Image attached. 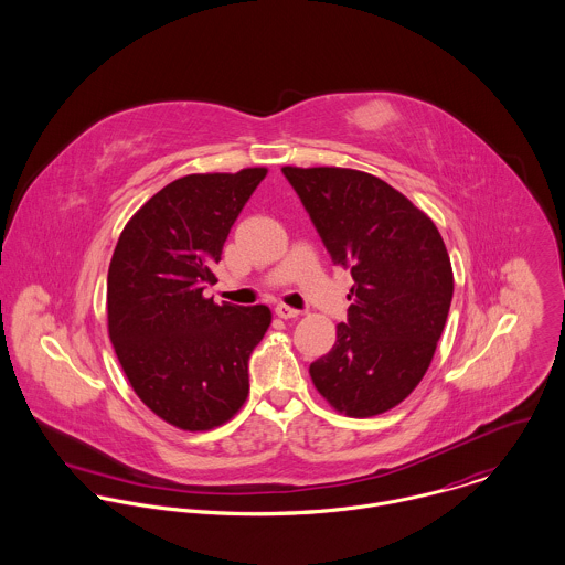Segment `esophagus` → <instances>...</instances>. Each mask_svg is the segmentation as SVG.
I'll return each mask as SVG.
<instances>
[{"label":"esophagus","mask_w":565,"mask_h":565,"mask_svg":"<svg viewBox=\"0 0 565 565\" xmlns=\"http://www.w3.org/2000/svg\"><path fill=\"white\" fill-rule=\"evenodd\" d=\"M276 316L282 318V320H294V318L300 316V311H298V309H291V307H287V305H278V307H276Z\"/></svg>","instance_id":"esophagus-1"}]
</instances>
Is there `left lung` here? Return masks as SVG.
I'll return each mask as SVG.
<instances>
[{"mask_svg": "<svg viewBox=\"0 0 565 565\" xmlns=\"http://www.w3.org/2000/svg\"><path fill=\"white\" fill-rule=\"evenodd\" d=\"M334 265L354 285L348 322L311 363L339 413L370 417L403 403L426 374L452 302V267L433 220L385 180L341 167H282Z\"/></svg>", "mask_w": 565, "mask_h": 565, "instance_id": "1", "label": "left lung"}]
</instances>
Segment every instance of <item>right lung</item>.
Returning <instances> with one entry per match:
<instances>
[{
    "instance_id": "add662e5",
    "label": "right lung",
    "mask_w": 565,
    "mask_h": 565,
    "mask_svg": "<svg viewBox=\"0 0 565 565\" xmlns=\"http://www.w3.org/2000/svg\"><path fill=\"white\" fill-rule=\"evenodd\" d=\"M191 173L162 186L126 224L108 267V334L135 394L182 430L228 422L249 392L247 361L271 322L265 305H215L228 233L265 178Z\"/></svg>"
}]
</instances>
